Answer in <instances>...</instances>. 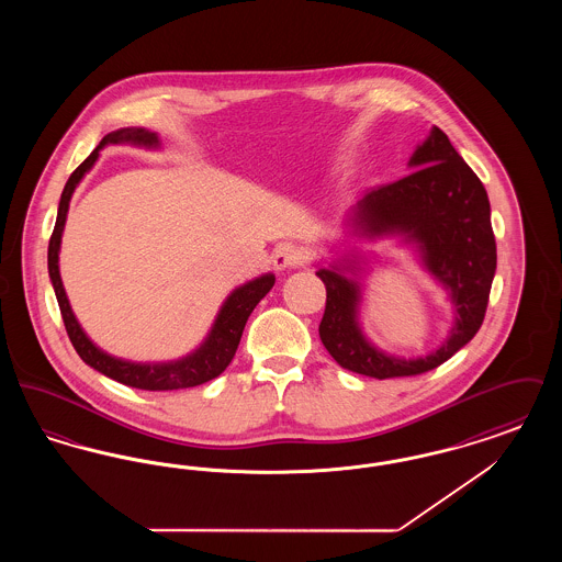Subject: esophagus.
Returning a JSON list of instances; mask_svg holds the SVG:
<instances>
[{
	"label": "esophagus",
	"mask_w": 562,
	"mask_h": 562,
	"mask_svg": "<svg viewBox=\"0 0 562 562\" xmlns=\"http://www.w3.org/2000/svg\"><path fill=\"white\" fill-rule=\"evenodd\" d=\"M271 263L278 271L296 268L299 266V250L294 248L293 244H280V246H276V250L271 255Z\"/></svg>",
	"instance_id": "34e87169"
}]
</instances>
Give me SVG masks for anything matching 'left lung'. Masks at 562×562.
Here are the masks:
<instances>
[{
	"label": "left lung",
	"mask_w": 562,
	"mask_h": 562,
	"mask_svg": "<svg viewBox=\"0 0 562 562\" xmlns=\"http://www.w3.org/2000/svg\"><path fill=\"white\" fill-rule=\"evenodd\" d=\"M408 168L413 172L401 181L369 189L353 204L349 234L371 241L401 238L417 250L422 266L453 305V326L440 348L401 358L367 339L358 321L362 255L349 252L316 271L326 286V310L318 328L324 348L339 367L374 379L426 373L472 341L484 321L497 268L486 189L454 151L449 136L434 126L413 151Z\"/></svg>",
	"instance_id": "left-lung-1"
}]
</instances>
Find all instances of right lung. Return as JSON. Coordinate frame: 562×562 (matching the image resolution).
Listing matches in <instances>:
<instances>
[{
    "label": "right lung",
    "instance_id": "add662e5",
    "mask_svg": "<svg viewBox=\"0 0 562 562\" xmlns=\"http://www.w3.org/2000/svg\"><path fill=\"white\" fill-rule=\"evenodd\" d=\"M120 143L147 147V149L160 147L158 134L151 133L147 128H120V131H113L108 136H103L99 147L74 170V175L69 177L67 186L63 189L56 223H54L53 238L48 244V273L53 280L54 294H56L63 322H65V328H67V335H69L74 348L80 353L81 360L88 367H92L94 371L105 374L113 381H120L124 385L149 390V392L195 387V385H202L214 376H218L229 367L232 358L236 356V349L240 346L241 330L246 326L248 316L252 314L257 303L271 291L276 276L263 273L246 284H241L236 291H232V294L223 301L213 326H211L206 339L200 344V348L193 349L191 353L179 358V360L131 362V360L115 358L108 351L97 348L90 341V337L83 333L80 322L69 305V299H67L63 280H60V271H58V252H60V238H63V229H65V221H67L74 191L80 186L86 172L94 166V161L99 160L101 149L105 145H120Z\"/></svg>",
    "mask_w": 562,
    "mask_h": 562
}]
</instances>
